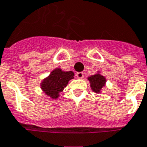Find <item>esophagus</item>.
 Instances as JSON below:
<instances>
[{
	"instance_id": "1",
	"label": "esophagus",
	"mask_w": 147,
	"mask_h": 147,
	"mask_svg": "<svg viewBox=\"0 0 147 147\" xmlns=\"http://www.w3.org/2000/svg\"><path fill=\"white\" fill-rule=\"evenodd\" d=\"M76 76H77V78H84V74L83 72H78L76 74Z\"/></svg>"
}]
</instances>
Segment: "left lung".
<instances>
[{"instance_id":"left-lung-1","label":"left lung","mask_w":147,"mask_h":147,"mask_svg":"<svg viewBox=\"0 0 147 147\" xmlns=\"http://www.w3.org/2000/svg\"><path fill=\"white\" fill-rule=\"evenodd\" d=\"M88 80L90 83V87L91 89L96 92V93H100L101 88L105 86V84L106 82L105 78L103 76H101L99 74H94L91 77L88 78Z\"/></svg>"}]
</instances>
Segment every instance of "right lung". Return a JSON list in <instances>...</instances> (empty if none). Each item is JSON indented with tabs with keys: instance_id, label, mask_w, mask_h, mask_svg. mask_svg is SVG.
<instances>
[{
	"instance_id": "right-lung-1",
	"label": "right lung",
	"mask_w": 147,
	"mask_h": 147,
	"mask_svg": "<svg viewBox=\"0 0 147 147\" xmlns=\"http://www.w3.org/2000/svg\"><path fill=\"white\" fill-rule=\"evenodd\" d=\"M72 71H63L60 69H54L48 78L42 80L41 87L47 95L53 98H57L59 94L66 88L69 80L74 78Z\"/></svg>"
}]
</instances>
